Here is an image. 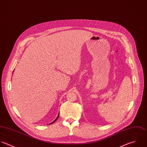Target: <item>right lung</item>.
<instances>
[{
  "instance_id": "obj_1",
  "label": "right lung",
  "mask_w": 147,
  "mask_h": 147,
  "mask_svg": "<svg viewBox=\"0 0 147 147\" xmlns=\"http://www.w3.org/2000/svg\"><path fill=\"white\" fill-rule=\"evenodd\" d=\"M59 114H58V116H57V119H55V120H54V121H53V122H52V123H51V124H53V123H54V122H55V121H56V120H57V119H58V117H59Z\"/></svg>"
}]
</instances>
